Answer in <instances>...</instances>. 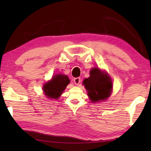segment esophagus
<instances>
[{"mask_svg": "<svg viewBox=\"0 0 151 151\" xmlns=\"http://www.w3.org/2000/svg\"><path fill=\"white\" fill-rule=\"evenodd\" d=\"M74 83H75V85H78L79 84L81 83V78L80 77H77V78H74Z\"/></svg>", "mask_w": 151, "mask_h": 151, "instance_id": "1", "label": "esophagus"}]
</instances>
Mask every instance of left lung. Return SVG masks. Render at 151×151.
<instances>
[{"instance_id":"8db88e82","label":"left lung","mask_w":151,"mask_h":151,"mask_svg":"<svg viewBox=\"0 0 151 151\" xmlns=\"http://www.w3.org/2000/svg\"><path fill=\"white\" fill-rule=\"evenodd\" d=\"M83 85L92 103L106 100L112 90L111 78L106 72L96 67L91 70L90 76L83 81Z\"/></svg>"}]
</instances>
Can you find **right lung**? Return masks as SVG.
Instances as JSON below:
<instances>
[{
	"label": "right lung",
	"mask_w": 151,
	"mask_h": 151,
	"mask_svg": "<svg viewBox=\"0 0 151 151\" xmlns=\"http://www.w3.org/2000/svg\"><path fill=\"white\" fill-rule=\"evenodd\" d=\"M69 83L68 76L58 74L53 76L50 81L43 85L42 90L47 98L58 99Z\"/></svg>",
	"instance_id": "add662e5"
}]
</instances>
